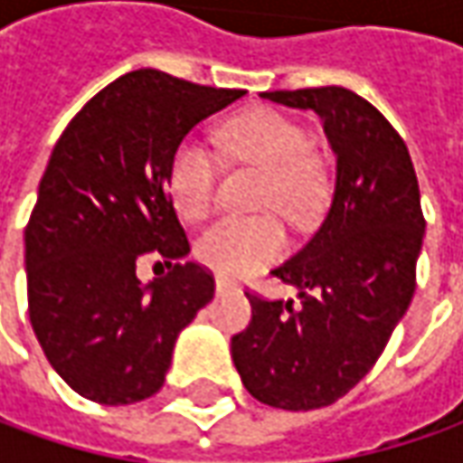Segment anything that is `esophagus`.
Segmentation results:
<instances>
[{"mask_svg": "<svg viewBox=\"0 0 463 463\" xmlns=\"http://www.w3.org/2000/svg\"><path fill=\"white\" fill-rule=\"evenodd\" d=\"M232 291H237V286H234L232 280H226V278H216V294L226 296V294H232Z\"/></svg>", "mask_w": 463, "mask_h": 463, "instance_id": "1", "label": "esophagus"}]
</instances>
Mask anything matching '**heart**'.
Returning <instances> with one entry per match:
<instances>
[{
    "mask_svg": "<svg viewBox=\"0 0 463 463\" xmlns=\"http://www.w3.org/2000/svg\"><path fill=\"white\" fill-rule=\"evenodd\" d=\"M222 146L241 165L265 172L260 211H276L288 223H307L325 198V177L314 159L311 136L286 113L258 108L232 118L222 131ZM169 193L175 208L198 222L213 205L219 159L203 144L185 138L169 159ZM286 250V234L273 216L222 219L195 241L198 260L223 276H250L276 262Z\"/></svg>",
    "mask_w": 463,
    "mask_h": 463,
    "instance_id": "1",
    "label": "heart"
}]
</instances>
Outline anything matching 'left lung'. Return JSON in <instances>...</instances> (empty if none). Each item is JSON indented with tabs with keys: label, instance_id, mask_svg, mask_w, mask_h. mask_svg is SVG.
Instances as JSON below:
<instances>
[{
	"label": "left lung",
	"instance_id": "1",
	"mask_svg": "<svg viewBox=\"0 0 463 463\" xmlns=\"http://www.w3.org/2000/svg\"><path fill=\"white\" fill-rule=\"evenodd\" d=\"M262 98L322 118L337 172L319 229L273 270L301 301L247 294L252 322L232 337V361L262 404L319 410L373 368L412 301L425 234L418 175L392 123L345 87Z\"/></svg>",
	"mask_w": 463,
	"mask_h": 463
}]
</instances>
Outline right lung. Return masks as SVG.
<instances>
[{"label":"right lung","instance_id":"right-lung-1","mask_svg":"<svg viewBox=\"0 0 463 463\" xmlns=\"http://www.w3.org/2000/svg\"><path fill=\"white\" fill-rule=\"evenodd\" d=\"M244 90L128 71L81 108L48 159L25 229L27 311L48 364L84 400L134 404L165 383L175 340L213 298L167 193L169 159ZM173 268L144 287L141 254Z\"/></svg>","mask_w":463,"mask_h":463}]
</instances>
